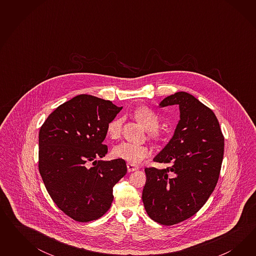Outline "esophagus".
<instances>
[{
  "mask_svg": "<svg viewBox=\"0 0 256 256\" xmlns=\"http://www.w3.org/2000/svg\"><path fill=\"white\" fill-rule=\"evenodd\" d=\"M126 167H128V172H133V170H136L139 169L138 166H135V165L130 164V163H128V164H126Z\"/></svg>",
  "mask_w": 256,
  "mask_h": 256,
  "instance_id": "esophagus-1",
  "label": "esophagus"
}]
</instances>
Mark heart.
<instances>
[{
  "label": "heart",
  "mask_w": 256,
  "mask_h": 256,
  "mask_svg": "<svg viewBox=\"0 0 256 256\" xmlns=\"http://www.w3.org/2000/svg\"><path fill=\"white\" fill-rule=\"evenodd\" d=\"M134 117L148 132H153L158 128L160 117L151 108L148 107L136 108L134 112ZM121 128L122 119L119 117L112 119L107 126L108 137L112 139H116L120 135ZM112 154L116 158L123 160L133 165H137L151 154V150L146 146L123 142L112 148Z\"/></svg>",
  "instance_id": "1"
}]
</instances>
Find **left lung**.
<instances>
[{"instance_id":"left-lung-1","label":"left lung","mask_w":256,"mask_h":256,"mask_svg":"<svg viewBox=\"0 0 256 256\" xmlns=\"http://www.w3.org/2000/svg\"><path fill=\"white\" fill-rule=\"evenodd\" d=\"M178 105L180 119L174 133L154 162L164 169L146 168L142 199L148 216L174 225L194 216L217 185L224 138L215 114L186 92L165 98L160 107Z\"/></svg>"}]
</instances>
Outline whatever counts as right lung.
Returning a JSON list of instances; mask_svg holds the SVG:
<instances>
[{
  "label": "right lung",
  "instance_id": "1",
  "mask_svg": "<svg viewBox=\"0 0 256 256\" xmlns=\"http://www.w3.org/2000/svg\"><path fill=\"white\" fill-rule=\"evenodd\" d=\"M121 110L82 94L60 105L40 128V174L56 206L77 222L103 216L114 200L112 188L126 174L123 160H96L108 152L107 126Z\"/></svg>",
  "mask_w": 256,
  "mask_h": 256
}]
</instances>
